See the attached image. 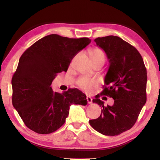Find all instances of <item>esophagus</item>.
Segmentation results:
<instances>
[{
    "instance_id": "34e87169",
    "label": "esophagus",
    "mask_w": 160,
    "mask_h": 160,
    "mask_svg": "<svg viewBox=\"0 0 160 160\" xmlns=\"http://www.w3.org/2000/svg\"><path fill=\"white\" fill-rule=\"evenodd\" d=\"M87 100L88 103H89V104H91V103H92V98H91V97L87 96Z\"/></svg>"
}]
</instances>
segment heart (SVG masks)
Masks as SVG:
<instances>
[{"label":"heart","mask_w":160,"mask_h":160,"mask_svg":"<svg viewBox=\"0 0 160 160\" xmlns=\"http://www.w3.org/2000/svg\"><path fill=\"white\" fill-rule=\"evenodd\" d=\"M89 56L93 64L104 62L105 54L102 50L100 48H93L91 49L89 52ZM96 80L89 77L82 76L77 80V84L80 89L85 91H89L97 85Z\"/></svg>","instance_id":"obj_1"}]
</instances>
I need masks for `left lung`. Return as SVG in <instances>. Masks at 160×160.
<instances>
[{
  "label": "left lung",
  "instance_id": "1",
  "mask_svg": "<svg viewBox=\"0 0 160 160\" xmlns=\"http://www.w3.org/2000/svg\"><path fill=\"white\" fill-rule=\"evenodd\" d=\"M94 41L109 62L101 95L113 98L114 104L104 106L100 96H96L93 102L101 107V115L89 123L104 135H118L133 127L147 102V69L137 49L120 37L108 36Z\"/></svg>",
  "mask_w": 160,
  "mask_h": 160
}]
</instances>
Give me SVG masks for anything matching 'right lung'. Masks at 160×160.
I'll list each match as a JSON object with an SVG mask.
<instances>
[{
  "mask_svg": "<svg viewBox=\"0 0 160 160\" xmlns=\"http://www.w3.org/2000/svg\"><path fill=\"white\" fill-rule=\"evenodd\" d=\"M91 42L88 38L58 34L43 37L20 58L12 84V104L25 124L39 134H49L65 122L72 104L85 106L86 95L77 89L53 92L57 73L68 69L76 54Z\"/></svg>",
  "mask_w": 160,
  "mask_h": 160,
  "instance_id": "obj_1",
  "label": "right lung"
}]
</instances>
